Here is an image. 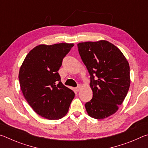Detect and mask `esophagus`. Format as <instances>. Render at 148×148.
<instances>
[{
  "label": "esophagus",
  "mask_w": 148,
  "mask_h": 148,
  "mask_svg": "<svg viewBox=\"0 0 148 148\" xmlns=\"http://www.w3.org/2000/svg\"><path fill=\"white\" fill-rule=\"evenodd\" d=\"M75 89H76V91H79V89H80V86L79 85V86H77L76 88H75Z\"/></svg>",
  "instance_id": "1"
}]
</instances>
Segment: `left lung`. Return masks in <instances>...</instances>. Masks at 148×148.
<instances>
[{
  "mask_svg": "<svg viewBox=\"0 0 148 148\" xmlns=\"http://www.w3.org/2000/svg\"><path fill=\"white\" fill-rule=\"evenodd\" d=\"M77 48L90 75L92 91V99L85 104L87 114L97 119L112 116L129 91L128 61L116 46L106 40L82 42Z\"/></svg>",
  "mask_w": 148,
  "mask_h": 148,
  "instance_id": "1",
  "label": "left lung"
}]
</instances>
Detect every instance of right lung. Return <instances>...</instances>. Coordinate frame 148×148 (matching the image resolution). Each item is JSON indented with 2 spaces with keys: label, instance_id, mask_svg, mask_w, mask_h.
<instances>
[{
  "label": "right lung",
  "instance_id": "add662e5",
  "mask_svg": "<svg viewBox=\"0 0 148 148\" xmlns=\"http://www.w3.org/2000/svg\"><path fill=\"white\" fill-rule=\"evenodd\" d=\"M73 44L39 45L29 51L19 72L25 99L39 116L59 119L69 111L74 98L72 90L61 82L58 71Z\"/></svg>",
  "mask_w": 148,
  "mask_h": 148
}]
</instances>
